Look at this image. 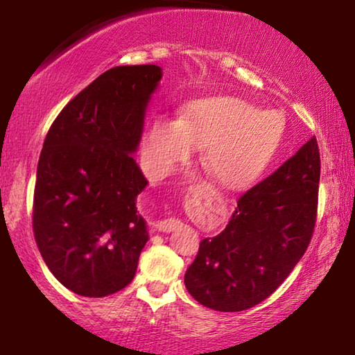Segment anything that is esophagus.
Instances as JSON below:
<instances>
[{"label": "esophagus", "instance_id": "34e87169", "mask_svg": "<svg viewBox=\"0 0 355 355\" xmlns=\"http://www.w3.org/2000/svg\"><path fill=\"white\" fill-rule=\"evenodd\" d=\"M179 226H182V223L181 220H178V218H168V220H162L157 223V230L162 232H171L174 230H178Z\"/></svg>", "mask_w": 355, "mask_h": 355}]
</instances>
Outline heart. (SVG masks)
Returning a JSON list of instances; mask_svg holds the SVG:
<instances>
[{
    "mask_svg": "<svg viewBox=\"0 0 355 355\" xmlns=\"http://www.w3.org/2000/svg\"><path fill=\"white\" fill-rule=\"evenodd\" d=\"M286 134L284 116L261 111L249 100L215 95L189 101L179 123L159 119L148 130L145 155L157 176L203 148L202 163L213 181L231 191L254 184L278 153Z\"/></svg>",
    "mask_w": 355,
    "mask_h": 355,
    "instance_id": "obj_1",
    "label": "heart"
}]
</instances>
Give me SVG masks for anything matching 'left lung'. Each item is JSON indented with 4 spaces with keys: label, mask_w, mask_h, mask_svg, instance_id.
I'll return each instance as SVG.
<instances>
[{
    "label": "left lung",
    "mask_w": 355,
    "mask_h": 355,
    "mask_svg": "<svg viewBox=\"0 0 355 355\" xmlns=\"http://www.w3.org/2000/svg\"><path fill=\"white\" fill-rule=\"evenodd\" d=\"M317 139L242 193L225 231L203 239L184 283L220 312L260 304L288 278L312 239L318 208Z\"/></svg>",
    "instance_id": "obj_1"
}]
</instances>
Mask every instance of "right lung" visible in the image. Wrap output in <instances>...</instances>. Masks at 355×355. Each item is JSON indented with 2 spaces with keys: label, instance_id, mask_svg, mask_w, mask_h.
I'll return each instance as SVG.
<instances>
[{
  "label": "right lung",
  "instance_id": "obj_1",
  "mask_svg": "<svg viewBox=\"0 0 355 355\" xmlns=\"http://www.w3.org/2000/svg\"><path fill=\"white\" fill-rule=\"evenodd\" d=\"M162 76L155 64L103 72L61 110L43 142L33 236L55 278L84 297L124 289L148 241L135 207L148 182L130 153Z\"/></svg>",
  "mask_w": 355,
  "mask_h": 355
}]
</instances>
